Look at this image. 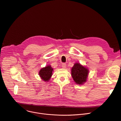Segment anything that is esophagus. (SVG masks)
Here are the masks:
<instances>
[{
	"label": "esophagus",
	"instance_id": "obj_1",
	"mask_svg": "<svg viewBox=\"0 0 121 121\" xmlns=\"http://www.w3.org/2000/svg\"><path fill=\"white\" fill-rule=\"evenodd\" d=\"M62 67L63 68H65L66 67V64L65 63H62Z\"/></svg>",
	"mask_w": 121,
	"mask_h": 121
}]
</instances>
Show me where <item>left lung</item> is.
<instances>
[{
  "mask_svg": "<svg viewBox=\"0 0 121 121\" xmlns=\"http://www.w3.org/2000/svg\"><path fill=\"white\" fill-rule=\"evenodd\" d=\"M88 72L87 68L77 63L72 68L71 75L77 84L82 85L87 80Z\"/></svg>",
  "mask_w": 121,
  "mask_h": 121,
  "instance_id": "obj_1",
  "label": "left lung"
}]
</instances>
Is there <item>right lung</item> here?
<instances>
[{
	"mask_svg": "<svg viewBox=\"0 0 121 121\" xmlns=\"http://www.w3.org/2000/svg\"><path fill=\"white\" fill-rule=\"evenodd\" d=\"M53 68L50 65H48L46 67L43 68L39 71V75L41 78L45 82H48L52 75Z\"/></svg>",
	"mask_w": 121,
	"mask_h": 121,
	"instance_id": "obj_1",
	"label": "right lung"
}]
</instances>
